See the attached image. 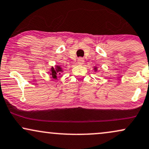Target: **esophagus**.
<instances>
[{
    "instance_id": "34e87169",
    "label": "esophagus",
    "mask_w": 149,
    "mask_h": 149,
    "mask_svg": "<svg viewBox=\"0 0 149 149\" xmlns=\"http://www.w3.org/2000/svg\"><path fill=\"white\" fill-rule=\"evenodd\" d=\"M84 62H85V60H84V59L82 58V57H80V58L78 59V64H80V65L83 64Z\"/></svg>"
}]
</instances>
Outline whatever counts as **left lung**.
Listing matches in <instances>:
<instances>
[{
    "label": "left lung",
    "instance_id": "obj_1",
    "mask_svg": "<svg viewBox=\"0 0 149 149\" xmlns=\"http://www.w3.org/2000/svg\"><path fill=\"white\" fill-rule=\"evenodd\" d=\"M94 70H95V71H96V67L94 68Z\"/></svg>",
    "mask_w": 149,
    "mask_h": 149
}]
</instances>
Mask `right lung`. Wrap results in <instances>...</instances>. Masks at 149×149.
<instances>
[{
  "mask_svg": "<svg viewBox=\"0 0 149 149\" xmlns=\"http://www.w3.org/2000/svg\"><path fill=\"white\" fill-rule=\"evenodd\" d=\"M62 71H63L62 68L60 66L56 65L55 68L52 67V68L51 69V73H50V74L51 75L52 77H53L54 79H57V76L60 75L61 73H62Z\"/></svg>",
  "mask_w": 149,
  "mask_h": 149,
  "instance_id": "1",
  "label": "right lung"
}]
</instances>
